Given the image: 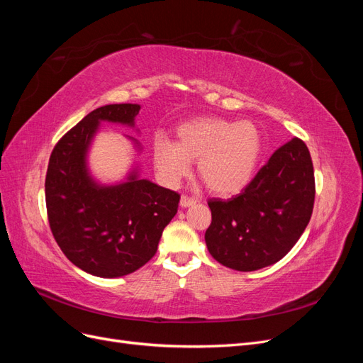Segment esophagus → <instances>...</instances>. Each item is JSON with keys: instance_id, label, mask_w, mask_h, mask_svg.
Segmentation results:
<instances>
[{"instance_id": "34e87169", "label": "esophagus", "mask_w": 363, "mask_h": 363, "mask_svg": "<svg viewBox=\"0 0 363 363\" xmlns=\"http://www.w3.org/2000/svg\"><path fill=\"white\" fill-rule=\"evenodd\" d=\"M195 203H196V199H194V196L182 195V199H180V204H182V207H189V206H194Z\"/></svg>"}]
</instances>
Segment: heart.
Masks as SVG:
<instances>
[{"label":"heart","mask_w":363,"mask_h":363,"mask_svg":"<svg viewBox=\"0 0 363 363\" xmlns=\"http://www.w3.org/2000/svg\"><path fill=\"white\" fill-rule=\"evenodd\" d=\"M179 142L159 136L152 159L163 182L175 184L199 159L200 179L216 195H232L250 183L262 151L260 133L248 121L196 118L177 128Z\"/></svg>","instance_id":"heart-1"}]
</instances>
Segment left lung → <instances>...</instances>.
I'll list each match as a JSON object with an SVG mask.
<instances>
[{
  "instance_id": "left-lung-1",
  "label": "left lung",
  "mask_w": 363,
  "mask_h": 363,
  "mask_svg": "<svg viewBox=\"0 0 363 363\" xmlns=\"http://www.w3.org/2000/svg\"><path fill=\"white\" fill-rule=\"evenodd\" d=\"M315 175L311 152L294 138L272 152L242 192L227 201L211 199L206 245L221 265L256 271L291 251L311 221Z\"/></svg>"
}]
</instances>
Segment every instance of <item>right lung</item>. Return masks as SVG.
<instances>
[{
    "instance_id": "1",
    "label": "right lung",
    "mask_w": 363,
    "mask_h": 363,
    "mask_svg": "<svg viewBox=\"0 0 363 363\" xmlns=\"http://www.w3.org/2000/svg\"><path fill=\"white\" fill-rule=\"evenodd\" d=\"M139 111V104L95 108L50 156L45 201L52 236L75 267L96 277H123L144 267L179 208L177 192L139 179L138 171L113 186H100L87 172L86 152L100 121L133 127Z\"/></svg>"
}]
</instances>
